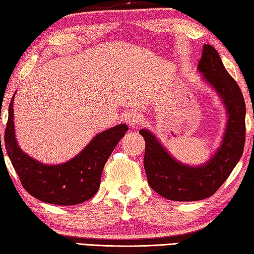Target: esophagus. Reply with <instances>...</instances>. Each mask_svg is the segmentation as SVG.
I'll return each mask as SVG.
<instances>
[{"label":"esophagus","instance_id":"34e87169","mask_svg":"<svg viewBox=\"0 0 254 254\" xmlns=\"http://www.w3.org/2000/svg\"><path fill=\"white\" fill-rule=\"evenodd\" d=\"M125 120H126V123L129 125L130 127L134 128L138 126L140 122H142V118H140V115L138 112L129 111L126 116H125Z\"/></svg>","mask_w":254,"mask_h":254}]
</instances>
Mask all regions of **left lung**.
Returning <instances> with one entry per match:
<instances>
[{"label": "left lung", "instance_id": "left-lung-1", "mask_svg": "<svg viewBox=\"0 0 254 254\" xmlns=\"http://www.w3.org/2000/svg\"><path fill=\"white\" fill-rule=\"evenodd\" d=\"M197 71L220 97L228 118L220 146L212 157L201 166L185 165L166 150L153 132L139 130L145 139L144 168L147 182L152 190L168 200L200 201L211 196L224 184L243 154L244 97L213 46L204 44Z\"/></svg>", "mask_w": 254, "mask_h": 254}]
</instances>
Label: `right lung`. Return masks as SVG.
<instances>
[{
	"mask_svg": "<svg viewBox=\"0 0 254 254\" xmlns=\"http://www.w3.org/2000/svg\"><path fill=\"white\" fill-rule=\"evenodd\" d=\"M13 101L14 95L9 104L4 142L6 153L23 189L37 200L57 205L79 204L94 196L100 187L105 162L126 134L127 125H117L101 131L67 162L45 165L29 157L18 145L13 123Z\"/></svg>",
	"mask_w": 254,
	"mask_h": 254,
	"instance_id": "right-lung-1",
	"label": "right lung"
}]
</instances>
